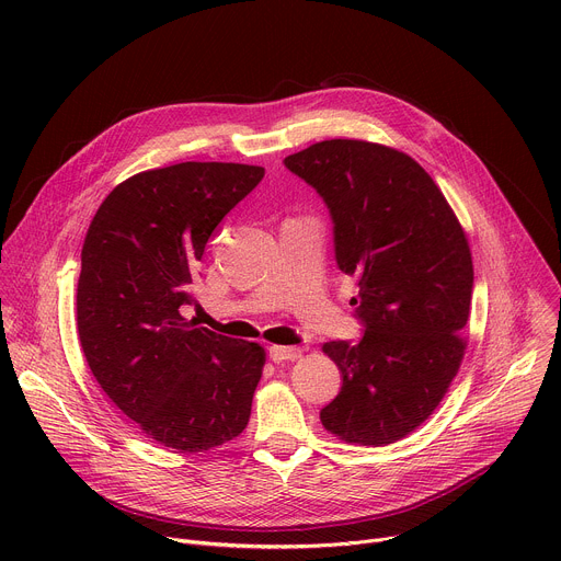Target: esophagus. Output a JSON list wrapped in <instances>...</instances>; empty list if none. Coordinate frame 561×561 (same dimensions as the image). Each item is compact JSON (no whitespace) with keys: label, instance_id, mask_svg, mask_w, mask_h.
<instances>
[{"label":"esophagus","instance_id":"obj_1","mask_svg":"<svg viewBox=\"0 0 561 561\" xmlns=\"http://www.w3.org/2000/svg\"><path fill=\"white\" fill-rule=\"evenodd\" d=\"M268 355L273 362H295L301 357V348L297 346H271Z\"/></svg>","mask_w":561,"mask_h":561}]
</instances>
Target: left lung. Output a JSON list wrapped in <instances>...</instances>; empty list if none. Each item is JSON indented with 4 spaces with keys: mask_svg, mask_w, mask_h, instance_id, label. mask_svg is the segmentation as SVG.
I'll return each mask as SVG.
<instances>
[{
    "mask_svg": "<svg viewBox=\"0 0 561 561\" xmlns=\"http://www.w3.org/2000/svg\"><path fill=\"white\" fill-rule=\"evenodd\" d=\"M331 208L337 266L355 275L359 342H327L344 383L322 409L346 444L386 446L439 407L459 370L472 297L468 237L433 178L402 150L327 139L284 159Z\"/></svg>",
    "mask_w": 561,
    "mask_h": 561,
    "instance_id": "obj_1",
    "label": "left lung"
}]
</instances>
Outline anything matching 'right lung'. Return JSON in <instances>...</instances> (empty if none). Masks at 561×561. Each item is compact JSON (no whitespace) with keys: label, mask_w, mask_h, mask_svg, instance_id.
I'll return each mask as SVG.
<instances>
[{"label":"right lung","mask_w":561,"mask_h":561,"mask_svg":"<svg viewBox=\"0 0 561 561\" xmlns=\"http://www.w3.org/2000/svg\"><path fill=\"white\" fill-rule=\"evenodd\" d=\"M262 167L182 162L117 184L98 208L77 284V331L91 373L146 437L204 453L242 433L266 351L182 317L224 215Z\"/></svg>","instance_id":"obj_1"}]
</instances>
